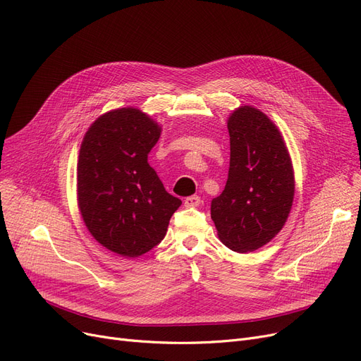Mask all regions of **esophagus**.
I'll return each mask as SVG.
<instances>
[{
	"mask_svg": "<svg viewBox=\"0 0 361 361\" xmlns=\"http://www.w3.org/2000/svg\"><path fill=\"white\" fill-rule=\"evenodd\" d=\"M200 202H202L200 197L197 195H193V196H189V197L184 199V205L187 208H195V207L200 205Z\"/></svg>",
	"mask_w": 361,
	"mask_h": 361,
	"instance_id": "1",
	"label": "esophagus"
}]
</instances>
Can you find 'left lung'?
Segmentation results:
<instances>
[{"instance_id": "obj_1", "label": "left lung", "mask_w": 361, "mask_h": 361, "mask_svg": "<svg viewBox=\"0 0 361 361\" xmlns=\"http://www.w3.org/2000/svg\"><path fill=\"white\" fill-rule=\"evenodd\" d=\"M227 128L228 178L211 202V218L227 247L252 252L286 223L295 193L292 162L276 125L258 109H238Z\"/></svg>"}]
</instances>
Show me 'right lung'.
Masks as SVG:
<instances>
[{
	"label": "right lung",
	"mask_w": 361,
	"mask_h": 361,
	"mask_svg": "<svg viewBox=\"0 0 361 361\" xmlns=\"http://www.w3.org/2000/svg\"><path fill=\"white\" fill-rule=\"evenodd\" d=\"M159 135L146 114L123 107L100 116L82 140L78 205L94 239L122 257L159 245L181 205L147 162Z\"/></svg>",
	"instance_id": "right-lung-1"
}]
</instances>
